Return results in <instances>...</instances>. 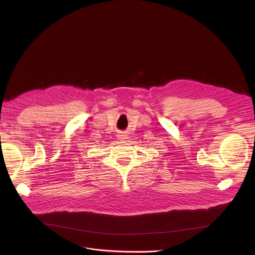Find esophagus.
<instances>
[{"mask_svg":"<svg viewBox=\"0 0 255 255\" xmlns=\"http://www.w3.org/2000/svg\"><path fill=\"white\" fill-rule=\"evenodd\" d=\"M126 136H127V135H126L125 133H120V134L118 135V137H119L121 140H123V139H126Z\"/></svg>","mask_w":255,"mask_h":255,"instance_id":"esophagus-1","label":"esophagus"}]
</instances>
